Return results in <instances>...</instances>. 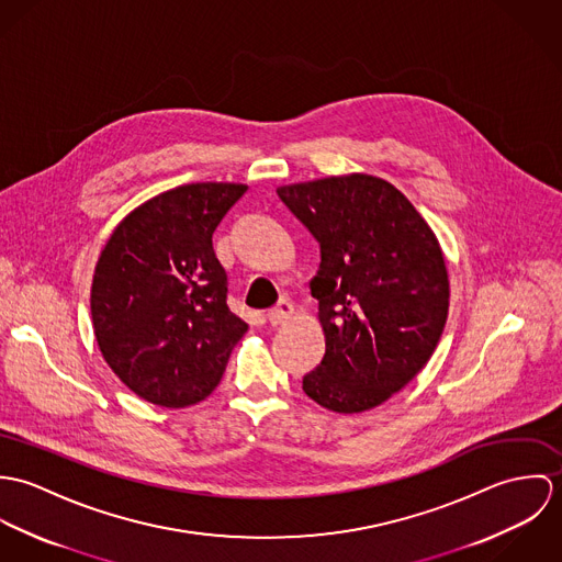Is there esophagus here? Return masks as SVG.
<instances>
[{
    "label": "esophagus",
    "mask_w": 562,
    "mask_h": 562,
    "mask_svg": "<svg viewBox=\"0 0 562 562\" xmlns=\"http://www.w3.org/2000/svg\"><path fill=\"white\" fill-rule=\"evenodd\" d=\"M292 314H294L292 303L288 299H281L272 310H268L266 321L270 322L272 326H277V324H283V322L288 321Z\"/></svg>",
    "instance_id": "1"
}]
</instances>
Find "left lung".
I'll return each instance as SVG.
<instances>
[{
    "label": "left lung",
    "instance_id": "8db88e82",
    "mask_svg": "<svg viewBox=\"0 0 562 562\" xmlns=\"http://www.w3.org/2000/svg\"><path fill=\"white\" fill-rule=\"evenodd\" d=\"M277 194L321 244L310 288L326 350L303 392L335 413L374 408L426 366L443 333L450 283L439 241L401 190L372 175Z\"/></svg>",
    "mask_w": 562,
    "mask_h": 562
}]
</instances>
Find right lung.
Listing matches in <instances>:
<instances>
[{
    "mask_svg": "<svg viewBox=\"0 0 562 562\" xmlns=\"http://www.w3.org/2000/svg\"><path fill=\"white\" fill-rule=\"evenodd\" d=\"M246 192L188 183L136 207L94 268L90 314L99 350L140 398L179 408L207 398L248 324L227 307L212 236Z\"/></svg>",
    "mask_w": 562,
    "mask_h": 562,
    "instance_id": "obj_1",
    "label": "right lung"
}]
</instances>
